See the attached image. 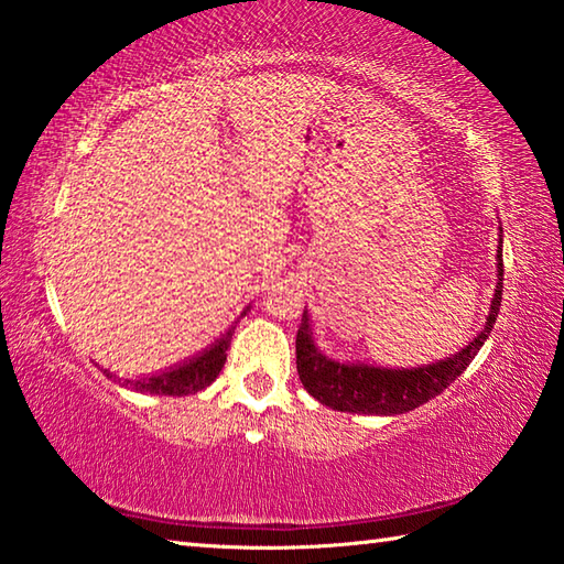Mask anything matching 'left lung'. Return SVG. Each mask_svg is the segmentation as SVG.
<instances>
[{"label":"left lung","instance_id":"8db88e82","mask_svg":"<svg viewBox=\"0 0 564 564\" xmlns=\"http://www.w3.org/2000/svg\"><path fill=\"white\" fill-rule=\"evenodd\" d=\"M501 230V228H498ZM503 232V230H501ZM498 232L496 250V292L488 306L486 322L479 334L456 354L432 360V364L414 368H388L366 364V360H336L326 356L314 341L312 316L304 310L300 332H296V373L304 390L322 405L354 412V414H380V417H395L414 408L424 405L447 390L459 378L474 356L479 354L484 341L494 332L498 306L503 296V236Z\"/></svg>","mask_w":564,"mask_h":564}]
</instances>
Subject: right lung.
Wrapping results in <instances>:
<instances>
[{"mask_svg":"<svg viewBox=\"0 0 564 564\" xmlns=\"http://www.w3.org/2000/svg\"><path fill=\"white\" fill-rule=\"evenodd\" d=\"M248 312H250V304L240 312V316H246ZM240 316L226 328V332L220 334V338H216L214 344L200 348L198 354L188 356L186 360H182V364L159 370V373L140 376V378H120L108 368H100L98 364L95 366L102 370V376H108L110 380L120 382L122 388L134 390V392H144V395H172V398L196 395V392L206 390L210 382L218 378L223 364H226V356H228L226 350L230 346L232 334H236V324L240 322Z\"/></svg>","mask_w":564,"mask_h":564,"instance_id":"right-lung-1","label":"right lung"}]
</instances>
